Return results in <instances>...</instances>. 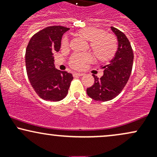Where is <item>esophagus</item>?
I'll return each instance as SVG.
<instances>
[{"mask_svg": "<svg viewBox=\"0 0 157 157\" xmlns=\"http://www.w3.org/2000/svg\"><path fill=\"white\" fill-rule=\"evenodd\" d=\"M84 74L82 73H75L74 74V77H76V76H78V77H82L83 76Z\"/></svg>", "mask_w": 157, "mask_h": 157, "instance_id": "34e87169", "label": "esophagus"}]
</instances>
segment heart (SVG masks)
I'll return each instance as SVG.
<instances>
[{
  "label": "heart",
  "mask_w": 157,
  "mask_h": 157,
  "mask_svg": "<svg viewBox=\"0 0 157 157\" xmlns=\"http://www.w3.org/2000/svg\"><path fill=\"white\" fill-rule=\"evenodd\" d=\"M78 35L89 41L90 48L101 63L111 60L117 50V41L114 35L106 33L102 29L96 27H86L77 31ZM63 48L68 47V40L66 37L62 40ZM93 56L91 54H75L69 60V66L74 69L81 70L86 64L92 62Z\"/></svg>",
  "instance_id": "1"
}]
</instances>
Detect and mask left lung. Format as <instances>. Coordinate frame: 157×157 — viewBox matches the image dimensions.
I'll list each match as a JSON object with an SVG mask.
<instances>
[{
  "mask_svg": "<svg viewBox=\"0 0 157 157\" xmlns=\"http://www.w3.org/2000/svg\"><path fill=\"white\" fill-rule=\"evenodd\" d=\"M117 37L118 48L110 64L101 67L103 76L98 78L93 75L94 83L86 89L87 94L97 101H109L119 95L129 80L132 71L134 52L123 32L111 26Z\"/></svg>",
  "mask_w": 157,
  "mask_h": 157,
  "instance_id": "left-lung-1",
  "label": "left lung"
}]
</instances>
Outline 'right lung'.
Here are the masks:
<instances>
[{"mask_svg":"<svg viewBox=\"0 0 157 157\" xmlns=\"http://www.w3.org/2000/svg\"><path fill=\"white\" fill-rule=\"evenodd\" d=\"M68 29L61 26L46 27L32 36L26 47L27 76L43 100L60 101L68 92L72 75L56 69L53 57L60 50L62 36Z\"/></svg>","mask_w":157,"mask_h":157,"instance_id":"right-lung-1","label":"right lung"}]
</instances>
